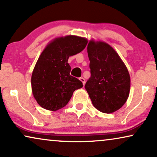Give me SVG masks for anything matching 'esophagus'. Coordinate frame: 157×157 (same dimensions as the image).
I'll use <instances>...</instances> for the list:
<instances>
[{
    "instance_id": "34e87169",
    "label": "esophagus",
    "mask_w": 157,
    "mask_h": 157,
    "mask_svg": "<svg viewBox=\"0 0 157 157\" xmlns=\"http://www.w3.org/2000/svg\"><path fill=\"white\" fill-rule=\"evenodd\" d=\"M79 79H80V81L83 83V84H84V83H85V79L83 78V77H81V78H79Z\"/></svg>"
}]
</instances>
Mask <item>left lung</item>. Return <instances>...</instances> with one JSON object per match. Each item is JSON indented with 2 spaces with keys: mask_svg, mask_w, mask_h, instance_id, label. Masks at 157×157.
<instances>
[{
  "mask_svg": "<svg viewBox=\"0 0 157 157\" xmlns=\"http://www.w3.org/2000/svg\"><path fill=\"white\" fill-rule=\"evenodd\" d=\"M91 77L85 85L94 107L104 113L118 110L126 102L131 77L119 55L105 42L91 40L87 46Z\"/></svg>",
  "mask_w": 157,
  "mask_h": 157,
  "instance_id": "8db88e82",
  "label": "left lung"
}]
</instances>
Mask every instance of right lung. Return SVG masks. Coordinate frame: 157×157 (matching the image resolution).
<instances>
[{
	"label": "right lung",
	"instance_id": "right-lung-1",
	"mask_svg": "<svg viewBox=\"0 0 157 157\" xmlns=\"http://www.w3.org/2000/svg\"><path fill=\"white\" fill-rule=\"evenodd\" d=\"M87 39L75 35L57 37L45 47L32 72L31 83L34 99L42 108L51 111L65 107L76 89L83 86L70 75L69 57L82 51Z\"/></svg>",
	"mask_w": 157,
	"mask_h": 157
}]
</instances>
